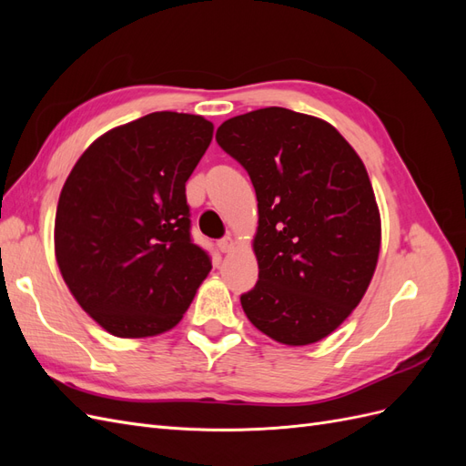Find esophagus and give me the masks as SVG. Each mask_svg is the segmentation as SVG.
I'll return each instance as SVG.
<instances>
[{
  "label": "esophagus",
  "instance_id": "34e87169",
  "mask_svg": "<svg viewBox=\"0 0 466 466\" xmlns=\"http://www.w3.org/2000/svg\"><path fill=\"white\" fill-rule=\"evenodd\" d=\"M218 247H219V250H221V252H231V250H233V247H235V241H233V238L228 235V237L219 238V241H218Z\"/></svg>",
  "mask_w": 466,
  "mask_h": 466
}]
</instances>
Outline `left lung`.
<instances>
[{
    "label": "left lung",
    "mask_w": 466,
    "mask_h": 466,
    "mask_svg": "<svg viewBox=\"0 0 466 466\" xmlns=\"http://www.w3.org/2000/svg\"><path fill=\"white\" fill-rule=\"evenodd\" d=\"M216 139L258 200V281L241 295L245 315L281 344L322 340L358 307L377 266L368 171L329 122L281 106L225 120Z\"/></svg>",
    "instance_id": "obj_1"
}]
</instances>
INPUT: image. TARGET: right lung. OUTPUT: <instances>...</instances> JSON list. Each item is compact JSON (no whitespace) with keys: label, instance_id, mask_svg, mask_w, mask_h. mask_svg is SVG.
<instances>
[{"label":"right lung","instance_id":"add662e5","mask_svg":"<svg viewBox=\"0 0 466 466\" xmlns=\"http://www.w3.org/2000/svg\"><path fill=\"white\" fill-rule=\"evenodd\" d=\"M211 136L202 116L151 112L98 137L69 173L56 260L83 311L110 334L173 329L211 270L187 204V180Z\"/></svg>","mask_w":466,"mask_h":466}]
</instances>
